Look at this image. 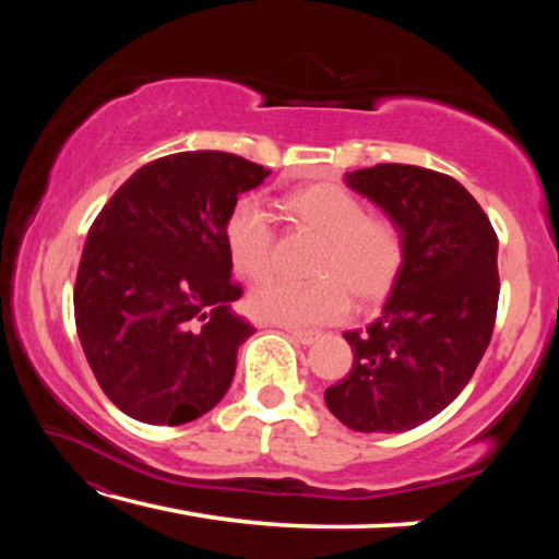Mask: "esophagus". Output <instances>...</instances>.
<instances>
[{"mask_svg": "<svg viewBox=\"0 0 559 559\" xmlns=\"http://www.w3.org/2000/svg\"><path fill=\"white\" fill-rule=\"evenodd\" d=\"M288 337L300 345H313L320 340V333H313V330H288Z\"/></svg>", "mask_w": 559, "mask_h": 559, "instance_id": "1", "label": "esophagus"}]
</instances>
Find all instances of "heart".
<instances>
[{"instance_id": "obj_1", "label": "heart", "mask_w": 559, "mask_h": 559, "mask_svg": "<svg viewBox=\"0 0 559 559\" xmlns=\"http://www.w3.org/2000/svg\"><path fill=\"white\" fill-rule=\"evenodd\" d=\"M290 212L308 229L325 236L313 283L273 276L251 293V310L261 320L286 328H318L343 320L359 300L384 298L400 278L406 246L400 224L390 216L367 214L365 204L345 187L320 182L298 189ZM224 241L236 273L263 278L276 263V222L259 197H239L224 224Z\"/></svg>"}]
</instances>
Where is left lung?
I'll list each match as a JSON object with an SVG mask.
<instances>
[{
	"label": "left lung",
	"instance_id": "obj_1",
	"mask_svg": "<svg viewBox=\"0 0 559 559\" xmlns=\"http://www.w3.org/2000/svg\"><path fill=\"white\" fill-rule=\"evenodd\" d=\"M400 224L406 257L382 316L345 333L353 370L325 390L347 429L400 433L456 400L496 325L498 236L456 179L427 167L374 165L345 175Z\"/></svg>",
	"mask_w": 559,
	"mask_h": 559
}]
</instances>
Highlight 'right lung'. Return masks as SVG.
<instances>
[{"mask_svg":"<svg viewBox=\"0 0 559 559\" xmlns=\"http://www.w3.org/2000/svg\"><path fill=\"white\" fill-rule=\"evenodd\" d=\"M271 169L200 150L138 169L93 222L73 288L75 330L120 412L179 427L219 404L253 330L231 310L224 224Z\"/></svg>","mask_w":559,"mask_h":559,"instance_id":"obj_1","label":"right lung"}]
</instances>
